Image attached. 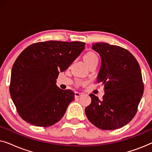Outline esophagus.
<instances>
[{"label": "esophagus", "mask_w": 152, "mask_h": 152, "mask_svg": "<svg viewBox=\"0 0 152 152\" xmlns=\"http://www.w3.org/2000/svg\"><path fill=\"white\" fill-rule=\"evenodd\" d=\"M82 93H79V92H75V98H78V97H80L82 96Z\"/></svg>", "instance_id": "1"}]
</instances>
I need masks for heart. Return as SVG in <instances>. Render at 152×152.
Segmentation results:
<instances>
[{"label": "heart", "mask_w": 152, "mask_h": 152, "mask_svg": "<svg viewBox=\"0 0 152 152\" xmlns=\"http://www.w3.org/2000/svg\"><path fill=\"white\" fill-rule=\"evenodd\" d=\"M84 60L87 65L88 64L93 62L95 61H98V57L96 55V53H95L94 52L89 51L88 53H86L84 56Z\"/></svg>", "instance_id": "heart-1"}]
</instances>
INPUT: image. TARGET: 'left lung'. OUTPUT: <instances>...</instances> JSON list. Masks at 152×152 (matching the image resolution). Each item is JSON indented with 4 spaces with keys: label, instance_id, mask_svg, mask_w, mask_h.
<instances>
[{
    "label": "left lung",
    "instance_id": "left-lung-1",
    "mask_svg": "<svg viewBox=\"0 0 152 152\" xmlns=\"http://www.w3.org/2000/svg\"><path fill=\"white\" fill-rule=\"evenodd\" d=\"M101 57L97 83L104 86L102 99L90 94L85 109L89 121L103 130L126 125L136 115L144 91L141 70L134 56L123 48L107 43H93Z\"/></svg>",
    "mask_w": 152,
    "mask_h": 152
}]
</instances>
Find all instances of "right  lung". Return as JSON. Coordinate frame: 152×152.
Here are the masks:
<instances>
[{
	"label": "right lung",
	"instance_id": "add662e5",
	"mask_svg": "<svg viewBox=\"0 0 152 152\" xmlns=\"http://www.w3.org/2000/svg\"><path fill=\"white\" fill-rule=\"evenodd\" d=\"M85 44L80 41L39 42L18 55L12 67L10 93L23 120L47 127L63 118L75 99V93L59 88L56 79L84 50Z\"/></svg>",
	"mask_w": 152,
	"mask_h": 152
}]
</instances>
